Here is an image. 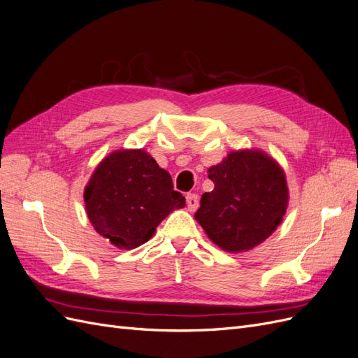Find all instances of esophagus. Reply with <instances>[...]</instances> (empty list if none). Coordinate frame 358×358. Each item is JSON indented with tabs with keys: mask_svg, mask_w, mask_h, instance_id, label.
<instances>
[{
	"mask_svg": "<svg viewBox=\"0 0 358 358\" xmlns=\"http://www.w3.org/2000/svg\"><path fill=\"white\" fill-rule=\"evenodd\" d=\"M187 206L189 210H196L199 208V196L194 192L187 194Z\"/></svg>",
	"mask_w": 358,
	"mask_h": 358,
	"instance_id": "1",
	"label": "esophagus"
}]
</instances>
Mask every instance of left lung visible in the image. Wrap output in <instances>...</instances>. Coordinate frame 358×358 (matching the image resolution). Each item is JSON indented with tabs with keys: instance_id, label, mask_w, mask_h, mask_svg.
Segmentation results:
<instances>
[{
	"instance_id": "left-lung-1",
	"label": "left lung",
	"mask_w": 358,
	"mask_h": 358,
	"mask_svg": "<svg viewBox=\"0 0 358 358\" xmlns=\"http://www.w3.org/2000/svg\"><path fill=\"white\" fill-rule=\"evenodd\" d=\"M208 173L215 188L203 194L194 216L224 251L252 249L282 222L288 206L285 173L263 150H233Z\"/></svg>"
}]
</instances>
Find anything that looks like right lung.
Instances as JSON below:
<instances>
[{
	"mask_svg": "<svg viewBox=\"0 0 358 358\" xmlns=\"http://www.w3.org/2000/svg\"><path fill=\"white\" fill-rule=\"evenodd\" d=\"M95 231L121 249L148 242L155 229L185 197L173 189L170 173L145 149H121L94 170L83 192Z\"/></svg>",
	"mask_w": 358,
	"mask_h": 358,
	"instance_id": "right-lung-1",
	"label": "right lung"
}]
</instances>
